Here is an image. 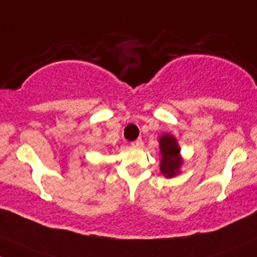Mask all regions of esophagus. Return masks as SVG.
Returning a JSON list of instances; mask_svg holds the SVG:
<instances>
[{"label": "esophagus", "instance_id": "esophagus-1", "mask_svg": "<svg viewBox=\"0 0 257 257\" xmlns=\"http://www.w3.org/2000/svg\"><path fill=\"white\" fill-rule=\"evenodd\" d=\"M132 145H133L134 148H142V146L144 145V143H143V140L139 138V139H137L135 142L132 143Z\"/></svg>", "mask_w": 257, "mask_h": 257}]
</instances>
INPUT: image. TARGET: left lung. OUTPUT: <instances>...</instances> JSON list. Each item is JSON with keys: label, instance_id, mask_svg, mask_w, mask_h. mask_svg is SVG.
I'll return each instance as SVG.
<instances>
[{"label": "left lung", "instance_id": "1", "mask_svg": "<svg viewBox=\"0 0 257 257\" xmlns=\"http://www.w3.org/2000/svg\"><path fill=\"white\" fill-rule=\"evenodd\" d=\"M159 143L161 152L160 171L166 178H173L179 173L183 165L178 143L176 138L171 134L161 135Z\"/></svg>", "mask_w": 257, "mask_h": 257}]
</instances>
